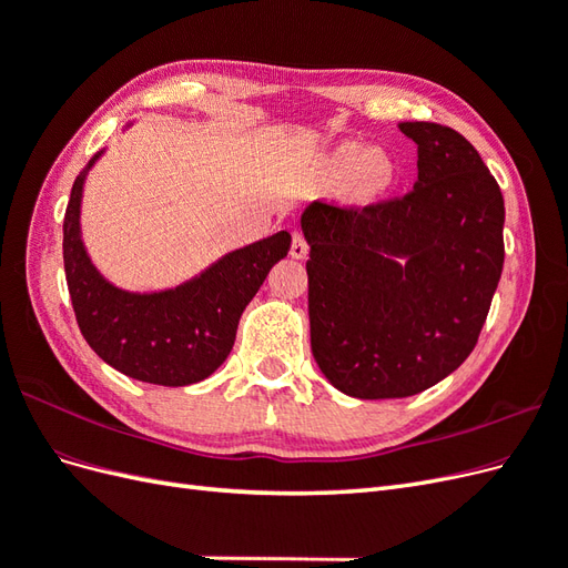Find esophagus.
<instances>
[{
	"label": "esophagus",
	"mask_w": 568,
	"mask_h": 568,
	"mask_svg": "<svg viewBox=\"0 0 568 568\" xmlns=\"http://www.w3.org/2000/svg\"><path fill=\"white\" fill-rule=\"evenodd\" d=\"M291 255L298 257V261L307 255V242L298 230H294V234H291Z\"/></svg>",
	"instance_id": "obj_1"
}]
</instances>
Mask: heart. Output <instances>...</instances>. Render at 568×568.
Listing matches in <instances>:
<instances>
[{"label": "heart", "mask_w": 568, "mask_h": 568, "mask_svg": "<svg viewBox=\"0 0 568 568\" xmlns=\"http://www.w3.org/2000/svg\"><path fill=\"white\" fill-rule=\"evenodd\" d=\"M326 178L332 182H348L359 199L384 194L395 180V168L382 149H367L359 142L336 146L324 161Z\"/></svg>", "instance_id": "heart-1"}]
</instances>
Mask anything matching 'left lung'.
Instances as JSON below:
<instances>
[{
    "mask_svg": "<svg viewBox=\"0 0 568 568\" xmlns=\"http://www.w3.org/2000/svg\"><path fill=\"white\" fill-rule=\"evenodd\" d=\"M417 182L365 209L315 201L307 313L322 374L353 398H407L474 351L505 263V199L453 128L400 123Z\"/></svg>",
    "mask_w": 568,
    "mask_h": 568,
    "instance_id": "left-lung-1",
    "label": "left lung"
}]
</instances>
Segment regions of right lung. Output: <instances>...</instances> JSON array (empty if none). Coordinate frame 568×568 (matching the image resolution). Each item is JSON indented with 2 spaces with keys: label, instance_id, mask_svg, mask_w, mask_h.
I'll return each mask as SVG.
<instances>
[{
  "label": "right lung",
  "instance_id": "right-lung-1",
  "mask_svg": "<svg viewBox=\"0 0 568 568\" xmlns=\"http://www.w3.org/2000/svg\"><path fill=\"white\" fill-rule=\"evenodd\" d=\"M75 178L63 217V267L75 320L90 348L136 382L189 386L225 363L239 317L272 265L291 246L277 232L220 257L196 280L159 294H130L109 284L92 265L80 239V199L88 170Z\"/></svg>",
  "mask_w": 568,
  "mask_h": 568
}]
</instances>
